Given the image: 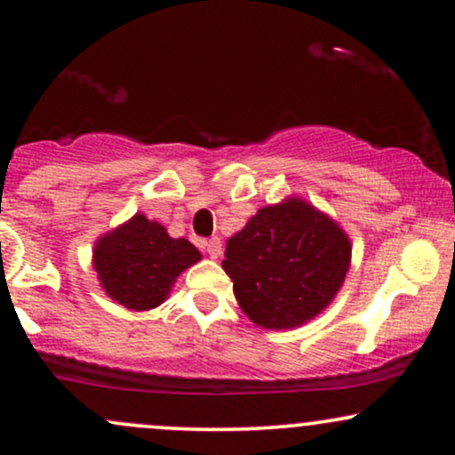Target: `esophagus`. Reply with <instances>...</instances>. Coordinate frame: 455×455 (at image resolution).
<instances>
[{"instance_id": "esophagus-1", "label": "esophagus", "mask_w": 455, "mask_h": 455, "mask_svg": "<svg viewBox=\"0 0 455 455\" xmlns=\"http://www.w3.org/2000/svg\"><path fill=\"white\" fill-rule=\"evenodd\" d=\"M204 248H207L211 259H220L221 257V240L220 238H211L207 244H204Z\"/></svg>"}]
</instances>
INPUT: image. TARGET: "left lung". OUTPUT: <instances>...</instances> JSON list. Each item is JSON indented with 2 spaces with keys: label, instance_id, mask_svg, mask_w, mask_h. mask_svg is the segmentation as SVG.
Wrapping results in <instances>:
<instances>
[{
  "label": "left lung",
  "instance_id": "1",
  "mask_svg": "<svg viewBox=\"0 0 455 455\" xmlns=\"http://www.w3.org/2000/svg\"><path fill=\"white\" fill-rule=\"evenodd\" d=\"M347 234L302 198L257 211L228 240L221 267L244 315L265 329H291L329 307L350 269Z\"/></svg>",
  "mask_w": 455,
  "mask_h": 455
}]
</instances>
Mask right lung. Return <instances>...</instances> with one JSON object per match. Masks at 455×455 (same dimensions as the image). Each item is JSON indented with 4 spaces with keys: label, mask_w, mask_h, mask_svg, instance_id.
I'll list each match as a JSON object with an SVG mask.
<instances>
[{
    "label": "right lung",
    "mask_w": 455,
    "mask_h": 455,
    "mask_svg": "<svg viewBox=\"0 0 455 455\" xmlns=\"http://www.w3.org/2000/svg\"><path fill=\"white\" fill-rule=\"evenodd\" d=\"M201 260L186 238H172L157 221L136 213L97 240L92 267L111 300L130 310H151L170 296L176 277Z\"/></svg>",
    "instance_id": "right-lung-1"
}]
</instances>
